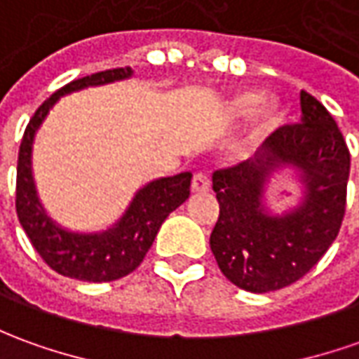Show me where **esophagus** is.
<instances>
[{
	"mask_svg": "<svg viewBox=\"0 0 359 359\" xmlns=\"http://www.w3.org/2000/svg\"><path fill=\"white\" fill-rule=\"evenodd\" d=\"M210 190V179L206 172H196L192 177V192H208Z\"/></svg>",
	"mask_w": 359,
	"mask_h": 359,
	"instance_id": "esophagus-1",
	"label": "esophagus"
}]
</instances>
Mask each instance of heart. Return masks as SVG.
Here are the masks:
<instances>
[{"label": "heart", "instance_id": "1", "mask_svg": "<svg viewBox=\"0 0 359 359\" xmlns=\"http://www.w3.org/2000/svg\"><path fill=\"white\" fill-rule=\"evenodd\" d=\"M263 104V94L259 92H253V90H243L240 94L231 97L230 102V111L233 118L245 119L251 118L257 109L262 108ZM283 121V109L279 108L277 102H271L267 106H263L262 109V119L257 123V131H255V139L263 137V135H269L271 131L279 128V123Z\"/></svg>", "mask_w": 359, "mask_h": 359}]
</instances>
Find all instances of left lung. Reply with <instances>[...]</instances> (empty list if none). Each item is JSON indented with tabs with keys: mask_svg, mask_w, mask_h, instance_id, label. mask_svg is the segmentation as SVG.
Segmentation results:
<instances>
[{
	"mask_svg": "<svg viewBox=\"0 0 359 359\" xmlns=\"http://www.w3.org/2000/svg\"><path fill=\"white\" fill-rule=\"evenodd\" d=\"M301 111V123L269 135L265 159L212 177L220 216L210 250L226 279L243 291L269 292L299 281L320 262L342 226L350 151L328 109L304 90ZM283 166L302 175L305 196L292 211L271 215L262 206V190L272 170Z\"/></svg>",
	"mask_w": 359,
	"mask_h": 359,
	"instance_id": "left-lung-1",
	"label": "left lung"
}]
</instances>
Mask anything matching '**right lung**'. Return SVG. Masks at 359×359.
<instances>
[{
  "mask_svg": "<svg viewBox=\"0 0 359 359\" xmlns=\"http://www.w3.org/2000/svg\"><path fill=\"white\" fill-rule=\"evenodd\" d=\"M133 74L129 67L104 70L78 78L45 100L27 126L19 159H17L15 208L19 224L31 240L36 253L53 269L70 279L88 283H108L135 271L153 245L161 224L177 210L190 194L192 172H180L145 184L135 192L126 214L111 228L94 233H78L60 228L46 216L35 190L31 170V151L36 129L45 121L48 109L60 96L88 86H102L126 80Z\"/></svg>",
  "mask_w": 359,
  "mask_h": 359,
  "instance_id": "1",
  "label": "right lung"
}]
</instances>
